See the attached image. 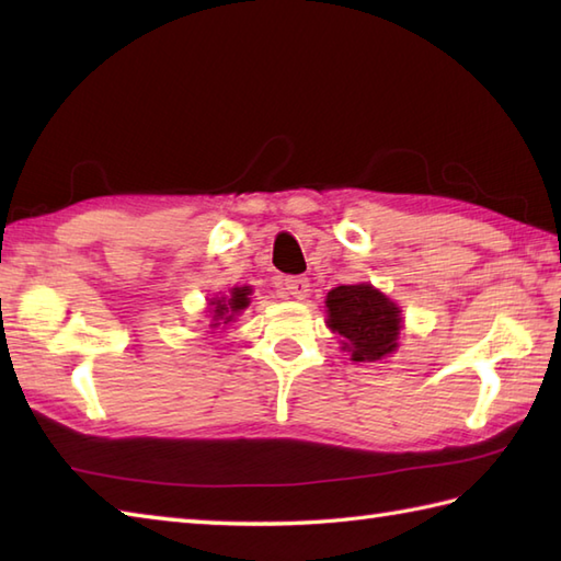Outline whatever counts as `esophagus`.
I'll return each instance as SVG.
<instances>
[{
    "mask_svg": "<svg viewBox=\"0 0 561 561\" xmlns=\"http://www.w3.org/2000/svg\"><path fill=\"white\" fill-rule=\"evenodd\" d=\"M285 290H288V295H293L295 300H305L307 293H310V280L302 276H290L285 278Z\"/></svg>",
    "mask_w": 561,
    "mask_h": 561,
    "instance_id": "34e87169",
    "label": "esophagus"
}]
</instances>
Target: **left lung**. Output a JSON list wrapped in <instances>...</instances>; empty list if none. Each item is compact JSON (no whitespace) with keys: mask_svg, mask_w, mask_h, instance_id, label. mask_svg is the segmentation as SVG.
I'll return each instance as SVG.
<instances>
[{"mask_svg":"<svg viewBox=\"0 0 561 561\" xmlns=\"http://www.w3.org/2000/svg\"><path fill=\"white\" fill-rule=\"evenodd\" d=\"M327 312L331 331L348 341L344 348L353 360H380L397 348L399 307L373 285H339L327 295Z\"/></svg>","mask_w":561,"mask_h":561,"instance_id":"obj_1","label":"left lung"}]
</instances>
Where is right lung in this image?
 <instances>
[{
    "label": "right lung",
    "mask_w": 561,
    "mask_h": 561,
    "mask_svg": "<svg viewBox=\"0 0 561 561\" xmlns=\"http://www.w3.org/2000/svg\"><path fill=\"white\" fill-rule=\"evenodd\" d=\"M215 317H213V324L210 327H220L222 322H232V317L244 310L249 305V288H234L230 297H222V300H215Z\"/></svg>",
    "instance_id": "right-lung-1"
}]
</instances>
